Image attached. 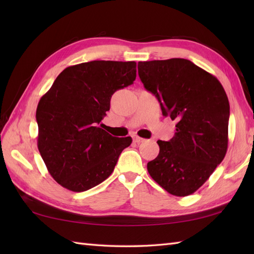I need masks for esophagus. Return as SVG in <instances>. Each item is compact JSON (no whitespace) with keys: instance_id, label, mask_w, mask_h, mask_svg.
I'll use <instances>...</instances> for the list:
<instances>
[{"instance_id":"1","label":"esophagus","mask_w":254,"mask_h":254,"mask_svg":"<svg viewBox=\"0 0 254 254\" xmlns=\"http://www.w3.org/2000/svg\"><path fill=\"white\" fill-rule=\"evenodd\" d=\"M133 141L135 142V143H143V142L146 141V139H145V138H142V137H139V136H135V137L133 138Z\"/></svg>"}]
</instances>
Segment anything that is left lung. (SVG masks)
<instances>
[{
    "instance_id": "8db88e82",
    "label": "left lung",
    "mask_w": 254,
    "mask_h": 254,
    "mask_svg": "<svg viewBox=\"0 0 254 254\" xmlns=\"http://www.w3.org/2000/svg\"><path fill=\"white\" fill-rule=\"evenodd\" d=\"M144 87L156 96L165 117L176 120L169 142L147 164L150 177L176 196L201 188L228 147L229 101L219 80L186 59L138 62Z\"/></svg>"
}]
</instances>
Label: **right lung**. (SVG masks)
<instances>
[{
    "label": "right lung",
    "mask_w": 254,
    "mask_h": 254,
    "mask_svg": "<svg viewBox=\"0 0 254 254\" xmlns=\"http://www.w3.org/2000/svg\"><path fill=\"white\" fill-rule=\"evenodd\" d=\"M136 63L90 61L59 74L37 107L38 149L51 177L73 192L109 177L131 136L115 137L100 124L111 96L133 84Z\"/></svg>",
    "instance_id": "right-lung-1"
}]
</instances>
